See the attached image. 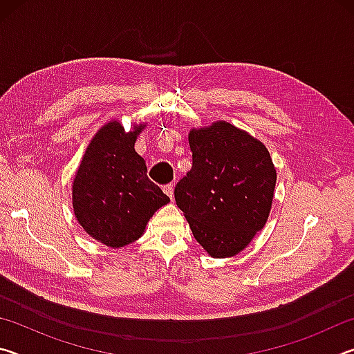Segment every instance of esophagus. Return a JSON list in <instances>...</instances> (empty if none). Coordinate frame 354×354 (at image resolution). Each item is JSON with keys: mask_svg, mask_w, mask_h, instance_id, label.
Segmentation results:
<instances>
[{"mask_svg": "<svg viewBox=\"0 0 354 354\" xmlns=\"http://www.w3.org/2000/svg\"><path fill=\"white\" fill-rule=\"evenodd\" d=\"M164 192H165L167 195H169V198L173 201V196H175V194H173V192H175V187H173V184L164 185Z\"/></svg>", "mask_w": 354, "mask_h": 354, "instance_id": "1", "label": "esophagus"}]
</instances>
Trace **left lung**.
Wrapping results in <instances>:
<instances>
[{"label": "left lung", "mask_w": 354, "mask_h": 354, "mask_svg": "<svg viewBox=\"0 0 354 354\" xmlns=\"http://www.w3.org/2000/svg\"><path fill=\"white\" fill-rule=\"evenodd\" d=\"M189 145L192 169L176 184V205L209 256H236L270 214L277 184L270 153L223 120L190 129Z\"/></svg>", "instance_id": "obj_1"}]
</instances>
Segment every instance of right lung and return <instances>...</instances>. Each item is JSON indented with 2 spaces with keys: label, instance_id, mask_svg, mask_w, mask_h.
Here are the masks:
<instances>
[{
  "label": "right lung",
  "instance_id": "add662e5",
  "mask_svg": "<svg viewBox=\"0 0 354 354\" xmlns=\"http://www.w3.org/2000/svg\"><path fill=\"white\" fill-rule=\"evenodd\" d=\"M145 124L124 131L118 120L98 129L84 153L71 185L75 217L95 241L122 248L143 236L159 207L170 203L147 176L145 159L136 151Z\"/></svg>",
  "mask_w": 354,
  "mask_h": 354
}]
</instances>
